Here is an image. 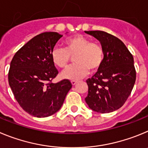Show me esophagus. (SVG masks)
I'll return each instance as SVG.
<instances>
[{
	"mask_svg": "<svg viewBox=\"0 0 148 148\" xmlns=\"http://www.w3.org/2000/svg\"><path fill=\"white\" fill-rule=\"evenodd\" d=\"M71 84H72V86H75L76 84L77 83V81L76 80H71Z\"/></svg>",
	"mask_w": 148,
	"mask_h": 148,
	"instance_id": "34e87169",
	"label": "esophagus"
}]
</instances>
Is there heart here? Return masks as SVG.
Returning <instances> with one entry per match:
<instances>
[{"instance_id": "1", "label": "heart", "mask_w": 148, "mask_h": 148, "mask_svg": "<svg viewBox=\"0 0 148 148\" xmlns=\"http://www.w3.org/2000/svg\"><path fill=\"white\" fill-rule=\"evenodd\" d=\"M66 48H55L51 52V59L56 66L65 69L74 57L76 64L70 66L61 74L62 78L79 79L86 76L90 71L99 70L104 60L102 46L96 42H90L88 38L81 34L70 37L65 40Z\"/></svg>"}]
</instances>
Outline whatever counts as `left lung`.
Segmentation results:
<instances>
[{
	"mask_svg": "<svg viewBox=\"0 0 148 148\" xmlns=\"http://www.w3.org/2000/svg\"><path fill=\"white\" fill-rule=\"evenodd\" d=\"M100 42L104 51L102 66L86 80L88 93L86 102L96 112L110 113L122 107L136 81L133 55L123 42L102 31H86Z\"/></svg>",
	"mask_w": 148,
	"mask_h": 148,
	"instance_id": "left-lung-1",
	"label": "left lung"
}]
</instances>
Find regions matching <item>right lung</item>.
Here are the masks:
<instances>
[{"mask_svg": "<svg viewBox=\"0 0 148 148\" xmlns=\"http://www.w3.org/2000/svg\"><path fill=\"white\" fill-rule=\"evenodd\" d=\"M62 37L53 32L35 36L16 52L10 63L8 79L16 100L38 118L58 112L72 87L69 79L51 82L58 74L51 52Z\"/></svg>", "mask_w": 148, "mask_h": 148, "instance_id": "obj_1", "label": "right lung"}]
</instances>
